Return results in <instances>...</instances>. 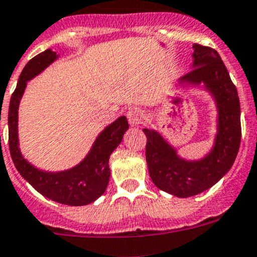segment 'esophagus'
Listing matches in <instances>:
<instances>
[{"label": "esophagus", "mask_w": 257, "mask_h": 257, "mask_svg": "<svg viewBox=\"0 0 257 257\" xmlns=\"http://www.w3.org/2000/svg\"><path fill=\"white\" fill-rule=\"evenodd\" d=\"M143 111L139 108H131L128 111H126V118H128L129 124L132 126H136L143 120Z\"/></svg>", "instance_id": "esophagus-1"}]
</instances>
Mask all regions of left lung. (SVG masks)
Here are the masks:
<instances>
[{"mask_svg":"<svg viewBox=\"0 0 257 257\" xmlns=\"http://www.w3.org/2000/svg\"><path fill=\"white\" fill-rule=\"evenodd\" d=\"M191 69L178 80L181 88H201L212 96L217 109L216 136L211 151L200 159H184L154 129L144 128L146 159L153 183L181 198L196 196L217 183L231 169L241 142L238 94L216 50L193 44Z\"/></svg>","mask_w":257,"mask_h":257,"instance_id":"obj_1","label":"left lung"}]
</instances>
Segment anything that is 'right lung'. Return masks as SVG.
<instances>
[{"mask_svg":"<svg viewBox=\"0 0 257 257\" xmlns=\"http://www.w3.org/2000/svg\"><path fill=\"white\" fill-rule=\"evenodd\" d=\"M57 59L59 55L51 49H47L30 60L22 70L10 100V153L19 173L42 196L62 205L85 206L98 200L105 192L110 178L109 157L123 141V136L128 131L129 124L125 116H119L100 132L85 158L65 171H42L26 161L20 151L19 142L20 101L25 93L27 81L41 74Z\"/></svg>","mask_w":257,"mask_h":257,"instance_id":"right-lung-1","label":"right lung"}]
</instances>
